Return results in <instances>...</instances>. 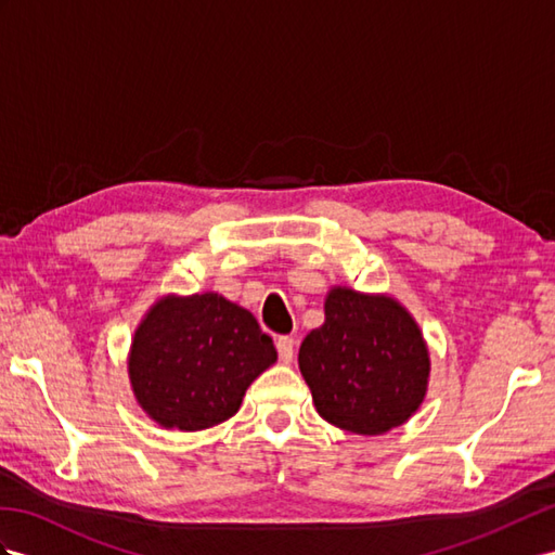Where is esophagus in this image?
Here are the masks:
<instances>
[{"label":"esophagus","instance_id":"esophagus-1","mask_svg":"<svg viewBox=\"0 0 555 555\" xmlns=\"http://www.w3.org/2000/svg\"><path fill=\"white\" fill-rule=\"evenodd\" d=\"M276 351H279V359L283 363H291L293 361V353H295V339L288 337V335L279 337L276 339Z\"/></svg>","mask_w":555,"mask_h":555}]
</instances>
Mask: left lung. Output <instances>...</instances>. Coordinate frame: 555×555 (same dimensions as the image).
Returning <instances> with one entry per match:
<instances>
[{
    "label": "left lung",
    "instance_id": "obj_1",
    "mask_svg": "<svg viewBox=\"0 0 555 555\" xmlns=\"http://www.w3.org/2000/svg\"><path fill=\"white\" fill-rule=\"evenodd\" d=\"M297 363L319 415L361 436L413 417L431 371L420 325L401 302L345 286L325 295V321L305 337Z\"/></svg>",
    "mask_w": 555,
    "mask_h": 555
}]
</instances>
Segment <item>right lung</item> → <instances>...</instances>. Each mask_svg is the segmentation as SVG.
Listing matches in <instances>:
<instances>
[{
    "mask_svg": "<svg viewBox=\"0 0 555 555\" xmlns=\"http://www.w3.org/2000/svg\"><path fill=\"white\" fill-rule=\"evenodd\" d=\"M276 361L248 309L218 293L166 295L135 328L129 379L138 405L166 429L202 431L236 415Z\"/></svg>",
    "mask_w": 555,
    "mask_h": 555,
    "instance_id": "right-lung-1",
    "label": "right lung"
}]
</instances>
